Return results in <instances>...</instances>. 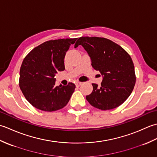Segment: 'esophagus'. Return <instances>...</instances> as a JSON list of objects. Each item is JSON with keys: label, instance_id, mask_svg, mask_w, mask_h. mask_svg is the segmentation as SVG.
Here are the masks:
<instances>
[{"label": "esophagus", "instance_id": "34e87169", "mask_svg": "<svg viewBox=\"0 0 157 157\" xmlns=\"http://www.w3.org/2000/svg\"><path fill=\"white\" fill-rule=\"evenodd\" d=\"M82 82H75V86H76V87H79V86H80L81 85H82Z\"/></svg>", "mask_w": 157, "mask_h": 157}]
</instances>
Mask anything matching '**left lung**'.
Segmentation results:
<instances>
[{
    "instance_id": "8db88e82",
    "label": "left lung",
    "mask_w": 157,
    "mask_h": 157,
    "mask_svg": "<svg viewBox=\"0 0 157 157\" xmlns=\"http://www.w3.org/2000/svg\"><path fill=\"white\" fill-rule=\"evenodd\" d=\"M79 45L88 52L92 67L102 76L101 87L92 84V92L86 96V100L95 108L105 111L123 104L136 84L131 56L121 46L104 38L81 37L75 47Z\"/></svg>"
}]
</instances>
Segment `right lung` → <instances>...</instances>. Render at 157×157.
Listing matches in <instances>:
<instances>
[{
    "instance_id": "1",
    "label": "right lung",
    "mask_w": 157,
    "mask_h": 157,
    "mask_svg": "<svg viewBox=\"0 0 157 157\" xmlns=\"http://www.w3.org/2000/svg\"><path fill=\"white\" fill-rule=\"evenodd\" d=\"M77 38L59 39L42 43L23 59L20 68L19 87L26 100L44 111H55L67 104L75 86H55V75L65 70L64 59Z\"/></svg>"
}]
</instances>
